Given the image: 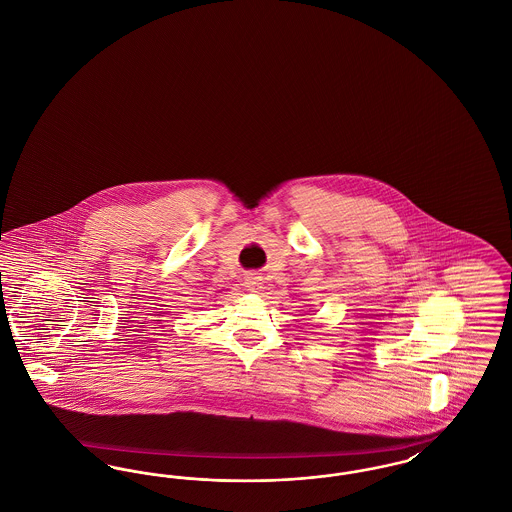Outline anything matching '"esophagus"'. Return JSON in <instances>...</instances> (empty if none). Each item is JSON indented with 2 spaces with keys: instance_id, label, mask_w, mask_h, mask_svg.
<instances>
[{
  "instance_id": "34e87169",
  "label": "esophagus",
  "mask_w": 512,
  "mask_h": 512,
  "mask_svg": "<svg viewBox=\"0 0 512 512\" xmlns=\"http://www.w3.org/2000/svg\"><path fill=\"white\" fill-rule=\"evenodd\" d=\"M245 288H247L249 292H261V290H263V278L257 276V274H249V276L245 278Z\"/></svg>"
}]
</instances>
